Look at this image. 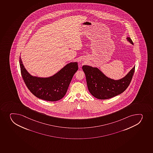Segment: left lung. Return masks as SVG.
<instances>
[{
	"mask_svg": "<svg viewBox=\"0 0 153 153\" xmlns=\"http://www.w3.org/2000/svg\"><path fill=\"white\" fill-rule=\"evenodd\" d=\"M127 41L134 45L132 39L127 37ZM134 67L124 77L114 80L108 77L97 67L83 65L88 90L92 95L98 99L111 98L121 94L129 86L135 72Z\"/></svg>",
	"mask_w": 153,
	"mask_h": 153,
	"instance_id": "8db88e82",
	"label": "left lung"
}]
</instances>
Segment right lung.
Listing matches in <instances>:
<instances>
[{
  "mask_svg": "<svg viewBox=\"0 0 153 153\" xmlns=\"http://www.w3.org/2000/svg\"><path fill=\"white\" fill-rule=\"evenodd\" d=\"M19 65L22 77L28 89L38 98L48 101H58L65 95L73 75L78 69L77 62H70L52 76L38 77L29 74L20 57Z\"/></svg>",
  "mask_w": 153,
  "mask_h": 153,
  "instance_id": "1",
  "label": "right lung"
}]
</instances>
